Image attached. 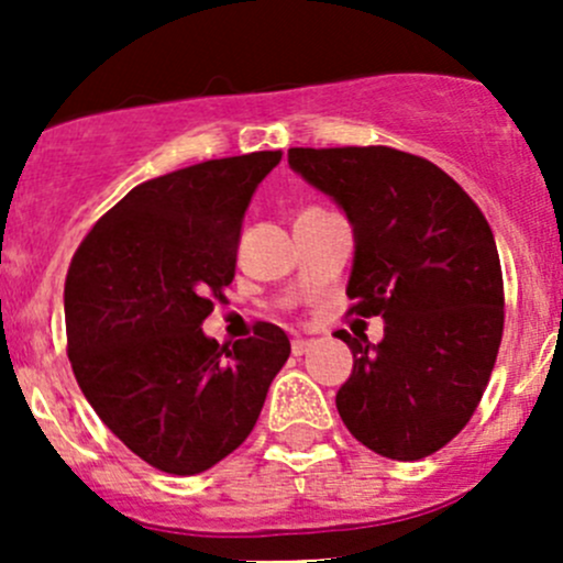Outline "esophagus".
I'll use <instances>...</instances> for the list:
<instances>
[{"label":"esophagus","instance_id":"1","mask_svg":"<svg viewBox=\"0 0 563 563\" xmlns=\"http://www.w3.org/2000/svg\"><path fill=\"white\" fill-rule=\"evenodd\" d=\"M310 345H313V340H308V338H294V340H291V351H294V356L308 354Z\"/></svg>","mask_w":563,"mask_h":563}]
</instances>
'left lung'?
Listing matches in <instances>:
<instances>
[{"label": "left lung", "mask_w": 563, "mask_h": 563, "mask_svg": "<svg viewBox=\"0 0 563 563\" xmlns=\"http://www.w3.org/2000/svg\"><path fill=\"white\" fill-rule=\"evenodd\" d=\"M288 166L354 229L351 313L384 318L378 345L338 332L354 354L340 419L384 457L433 455L474 417L501 345V261L485 214L450 174L391 146H297Z\"/></svg>", "instance_id": "1"}]
</instances>
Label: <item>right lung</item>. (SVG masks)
I'll return each mask as SVG.
<instances>
[{"label": "right lung", "instance_id": "right-lung-1", "mask_svg": "<svg viewBox=\"0 0 563 563\" xmlns=\"http://www.w3.org/2000/svg\"><path fill=\"white\" fill-rule=\"evenodd\" d=\"M283 152L179 168L133 187L78 245L65 280L67 356L106 428L157 471L201 474L255 428L286 332L207 338L236 269L242 220Z\"/></svg>", "mask_w": 563, "mask_h": 563}]
</instances>
